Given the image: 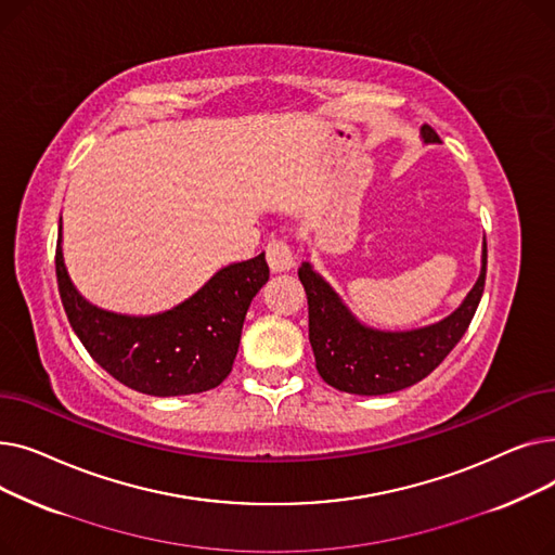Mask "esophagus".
<instances>
[{"instance_id": "34e87169", "label": "esophagus", "mask_w": 555, "mask_h": 555, "mask_svg": "<svg viewBox=\"0 0 555 555\" xmlns=\"http://www.w3.org/2000/svg\"><path fill=\"white\" fill-rule=\"evenodd\" d=\"M266 254H268V266L274 274H281V272H289L295 268V256H293V249H289V245L285 241H276L272 238L266 247Z\"/></svg>"}]
</instances>
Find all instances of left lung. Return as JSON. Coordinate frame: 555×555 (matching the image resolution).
I'll list each match as a JSON object with an SVG mask.
<instances>
[{
	"label": "left lung",
	"instance_id": "left-lung-1",
	"mask_svg": "<svg viewBox=\"0 0 555 555\" xmlns=\"http://www.w3.org/2000/svg\"><path fill=\"white\" fill-rule=\"evenodd\" d=\"M421 139L423 143H441L427 124L421 126ZM486 256L483 238L481 270L470 293L448 317L410 331H383L364 324L312 262L304 260L299 281L308 297V337L324 383L356 396H385L421 383L468 331L483 295Z\"/></svg>",
	"mask_w": 555,
	"mask_h": 555
}]
</instances>
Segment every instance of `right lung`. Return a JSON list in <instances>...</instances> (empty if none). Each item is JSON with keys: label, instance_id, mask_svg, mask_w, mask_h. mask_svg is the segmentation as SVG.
<instances>
[{"label": "right lung", "instance_id": "right-lung-1", "mask_svg": "<svg viewBox=\"0 0 555 555\" xmlns=\"http://www.w3.org/2000/svg\"><path fill=\"white\" fill-rule=\"evenodd\" d=\"M63 220V218H61ZM55 276L69 324L114 380L145 396H191L218 387L238 353L245 314L268 283L266 254L220 268L170 310L124 314L87 301L74 285L57 224Z\"/></svg>", "mask_w": 555, "mask_h": 555}]
</instances>
